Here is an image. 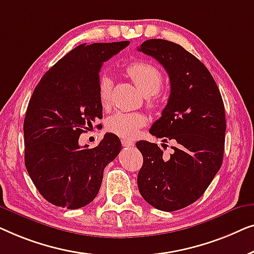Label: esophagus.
<instances>
[{"instance_id":"1","label":"esophagus","mask_w":254,"mask_h":254,"mask_svg":"<svg viewBox=\"0 0 254 254\" xmlns=\"http://www.w3.org/2000/svg\"><path fill=\"white\" fill-rule=\"evenodd\" d=\"M122 145L124 147H132L134 145V142L130 140V139H122Z\"/></svg>"}]
</instances>
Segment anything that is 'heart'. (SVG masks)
I'll return each mask as SVG.
<instances>
[{"mask_svg": "<svg viewBox=\"0 0 254 254\" xmlns=\"http://www.w3.org/2000/svg\"><path fill=\"white\" fill-rule=\"evenodd\" d=\"M127 73L133 80L144 95H154L160 91L163 83V76L158 67L149 63L134 62L127 66ZM113 81L108 74L101 73L98 79V96L103 109H108L112 100ZM149 106L155 107V100H149ZM147 123V117L142 113L114 114L107 121V130L121 138H133L139 130Z\"/></svg>", "mask_w": 254, "mask_h": 254, "instance_id": "b5f03b06", "label": "heart"}]
</instances>
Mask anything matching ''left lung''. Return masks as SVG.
Segmentation results:
<instances>
[{"mask_svg":"<svg viewBox=\"0 0 254 254\" xmlns=\"http://www.w3.org/2000/svg\"><path fill=\"white\" fill-rule=\"evenodd\" d=\"M138 51L154 57L169 76L168 103L149 133L175 145L169 156L153 142L135 144L144 158L138 189L149 205L174 212L197 201L220 170L226 135L223 100L208 69L182 46L149 39Z\"/></svg>","mask_w":254,"mask_h":254,"instance_id":"left-lung-1","label":"left lung"}]
</instances>
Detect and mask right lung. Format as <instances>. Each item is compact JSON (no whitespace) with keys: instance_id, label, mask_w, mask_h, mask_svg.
Instances as JSON below:
<instances>
[{"instance_id":"add662e5","label":"right lung","mask_w":254,"mask_h":254,"mask_svg":"<svg viewBox=\"0 0 254 254\" xmlns=\"http://www.w3.org/2000/svg\"><path fill=\"white\" fill-rule=\"evenodd\" d=\"M128 41L79 45L44 74L24 120L25 166L40 194L53 205L77 209L93 201L103 170L122 149L106 133L94 148L80 147L81 133L102 119L98 79L102 63Z\"/></svg>"}]
</instances>
